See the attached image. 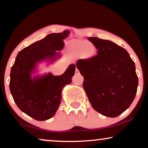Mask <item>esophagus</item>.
Listing matches in <instances>:
<instances>
[{"instance_id":"1","label":"esophagus","mask_w":148,"mask_h":148,"mask_svg":"<svg viewBox=\"0 0 148 148\" xmlns=\"http://www.w3.org/2000/svg\"><path fill=\"white\" fill-rule=\"evenodd\" d=\"M75 73L76 75H79L80 74V72H79V71L77 69H76V70H75Z\"/></svg>"}]
</instances>
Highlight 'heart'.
Masks as SVG:
<instances>
[{"mask_svg": "<svg viewBox=\"0 0 148 148\" xmlns=\"http://www.w3.org/2000/svg\"><path fill=\"white\" fill-rule=\"evenodd\" d=\"M72 51L75 56H81L83 59L92 60L96 55L97 49L94 44L86 40H77L72 42Z\"/></svg>", "mask_w": 148, "mask_h": 148, "instance_id": "1", "label": "heart"}]
</instances>
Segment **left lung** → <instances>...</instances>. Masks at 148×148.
Returning <instances> with one entry per match:
<instances>
[{"instance_id":"8db88e82","label":"left lung","mask_w":148,"mask_h":148,"mask_svg":"<svg viewBox=\"0 0 148 148\" xmlns=\"http://www.w3.org/2000/svg\"><path fill=\"white\" fill-rule=\"evenodd\" d=\"M98 50L92 60H79L76 67L84 77L85 92L93 108L116 117L134 100L138 86L135 62L125 48L110 40L90 37Z\"/></svg>"}]
</instances>
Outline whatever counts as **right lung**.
I'll list each match as a JSON object with an SVG mask.
<instances>
[{"label": "right lung", "mask_w": 148, "mask_h": 148, "mask_svg": "<svg viewBox=\"0 0 148 148\" xmlns=\"http://www.w3.org/2000/svg\"><path fill=\"white\" fill-rule=\"evenodd\" d=\"M70 32L48 34L18 53L10 74L9 88L15 104L22 112L37 121L48 120L55 114L61 102V93L71 83L75 65L71 64L61 75L38 73V64H50L60 57L63 40Z\"/></svg>", "instance_id": "1"}]
</instances>
